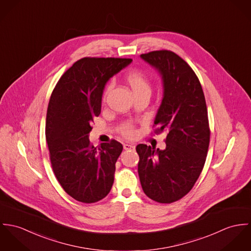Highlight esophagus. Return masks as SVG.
Wrapping results in <instances>:
<instances>
[{
  "instance_id": "obj_1",
  "label": "esophagus",
  "mask_w": 251,
  "mask_h": 251,
  "mask_svg": "<svg viewBox=\"0 0 251 251\" xmlns=\"http://www.w3.org/2000/svg\"><path fill=\"white\" fill-rule=\"evenodd\" d=\"M123 148L125 150H132V149H135V145L131 144V143H124L123 144Z\"/></svg>"
}]
</instances>
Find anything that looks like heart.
<instances>
[{
  "label": "heart",
  "instance_id": "heart-1",
  "mask_svg": "<svg viewBox=\"0 0 251 251\" xmlns=\"http://www.w3.org/2000/svg\"><path fill=\"white\" fill-rule=\"evenodd\" d=\"M127 82L128 84L130 85L134 95H138L140 93H150V84L147 80V78L144 76L143 73L139 72V71H135L130 73L127 76ZM111 88V86L108 87L107 91ZM107 93V92H106ZM123 134L127 137H131L134 135V130L132 128L131 125H126L123 127Z\"/></svg>",
  "mask_w": 251,
  "mask_h": 251
}]
</instances>
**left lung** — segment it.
Instances as JSON below:
<instances>
[{
	"label": "left lung",
	"mask_w": 251,
	"mask_h": 251,
	"mask_svg": "<svg viewBox=\"0 0 251 251\" xmlns=\"http://www.w3.org/2000/svg\"><path fill=\"white\" fill-rule=\"evenodd\" d=\"M160 74L163 100L155 134H167L166 148L139 144V180L144 194L159 203L187 195L198 179L208 152L210 129L202 86L191 66L171 51L140 55Z\"/></svg>",
	"instance_id": "8db88e82"
}]
</instances>
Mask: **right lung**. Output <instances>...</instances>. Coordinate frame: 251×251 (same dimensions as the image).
<instances>
[{
	"label": "right lung",
	"mask_w": 251,
	"mask_h": 251,
	"mask_svg": "<svg viewBox=\"0 0 251 251\" xmlns=\"http://www.w3.org/2000/svg\"><path fill=\"white\" fill-rule=\"evenodd\" d=\"M133 59L84 57L76 61L56 84L47 110L46 141L57 181L83 203H94L110 193L120 142L89 141L90 123L101 112L105 85Z\"/></svg>",
	"instance_id": "right-lung-1"
}]
</instances>
